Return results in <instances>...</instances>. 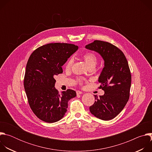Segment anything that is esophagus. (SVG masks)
I'll list each match as a JSON object with an SVG mask.
<instances>
[{
    "instance_id": "1",
    "label": "esophagus",
    "mask_w": 152,
    "mask_h": 152,
    "mask_svg": "<svg viewBox=\"0 0 152 152\" xmlns=\"http://www.w3.org/2000/svg\"><path fill=\"white\" fill-rule=\"evenodd\" d=\"M82 94V92L80 91H76V94L77 95H80V94Z\"/></svg>"
}]
</instances>
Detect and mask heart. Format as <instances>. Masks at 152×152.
<instances>
[{"label": "heart", "mask_w": 152, "mask_h": 152, "mask_svg": "<svg viewBox=\"0 0 152 152\" xmlns=\"http://www.w3.org/2000/svg\"><path fill=\"white\" fill-rule=\"evenodd\" d=\"M83 58L85 62V63L86 64V65L88 66V67H91V66H96V65L97 63V58L96 56V55L95 54H94L93 53H91V52H88L85 53L83 56ZM73 58H70L68 62H67L66 64V68L67 69H69L73 64ZM77 82L81 84L82 83V79L79 78L77 79Z\"/></svg>", "instance_id": "obj_1"}]
</instances>
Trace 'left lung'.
Segmentation results:
<instances>
[{"mask_svg":"<svg viewBox=\"0 0 152 152\" xmlns=\"http://www.w3.org/2000/svg\"><path fill=\"white\" fill-rule=\"evenodd\" d=\"M85 48L99 53L103 58L104 67L99 77L103 96H94L96 101L90 107L91 113L103 120L115 118L123 110L130 95L131 74L123 52L111 43L95 40Z\"/></svg>","mask_w":152,"mask_h":152,"instance_id":"8db88e82","label":"left lung"}]
</instances>
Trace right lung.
I'll return each mask as SVG.
<instances>
[{
  "label": "right lung",
  "mask_w": 152,
  "mask_h": 152,
  "mask_svg": "<svg viewBox=\"0 0 152 152\" xmlns=\"http://www.w3.org/2000/svg\"><path fill=\"white\" fill-rule=\"evenodd\" d=\"M78 46L68 43H50L31 55L24 78V87L32 111L47 123L60 120L67 112L68 102L76 96L72 90L61 94L55 88V76L63 72L62 66Z\"/></svg>",
  "instance_id": "1"
}]
</instances>
